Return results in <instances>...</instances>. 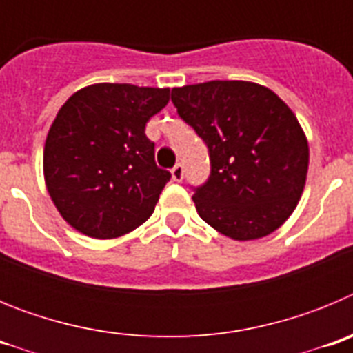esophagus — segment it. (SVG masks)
I'll use <instances>...</instances> for the list:
<instances>
[{
  "instance_id": "obj_1",
  "label": "esophagus",
  "mask_w": 353,
  "mask_h": 353,
  "mask_svg": "<svg viewBox=\"0 0 353 353\" xmlns=\"http://www.w3.org/2000/svg\"><path fill=\"white\" fill-rule=\"evenodd\" d=\"M171 176H173V180L174 182H182V179H183V166L182 164H176V166L173 168V170H171Z\"/></svg>"
}]
</instances>
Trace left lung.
Returning <instances> with one entry per match:
<instances>
[{
	"label": "left lung",
	"mask_w": 353,
	"mask_h": 353,
	"mask_svg": "<svg viewBox=\"0 0 353 353\" xmlns=\"http://www.w3.org/2000/svg\"><path fill=\"white\" fill-rule=\"evenodd\" d=\"M171 102L208 148L210 176L192 196L199 217L233 240L276 232L297 207L310 164L292 109L248 81L173 88Z\"/></svg>",
	"instance_id": "1"
}]
</instances>
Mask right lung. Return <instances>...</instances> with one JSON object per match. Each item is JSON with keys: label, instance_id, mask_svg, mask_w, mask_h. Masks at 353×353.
Returning <instances> with one entry per match:
<instances>
[{"label": "right lung", "instance_id": "add662e5", "mask_svg": "<svg viewBox=\"0 0 353 353\" xmlns=\"http://www.w3.org/2000/svg\"><path fill=\"white\" fill-rule=\"evenodd\" d=\"M170 102V88L101 83L61 105L43 148L49 196L72 228L117 239L145 223L170 182L155 164L145 127Z\"/></svg>", "mask_w": 353, "mask_h": 353}]
</instances>
